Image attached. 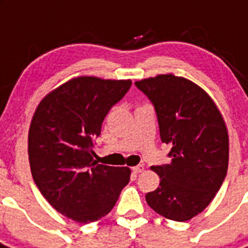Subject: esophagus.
<instances>
[{
  "mask_svg": "<svg viewBox=\"0 0 248 248\" xmlns=\"http://www.w3.org/2000/svg\"><path fill=\"white\" fill-rule=\"evenodd\" d=\"M132 169H133V172H134V173H141L143 170H144V166H143V164H139V166L133 167Z\"/></svg>",
  "mask_w": 248,
  "mask_h": 248,
  "instance_id": "esophagus-1",
  "label": "esophagus"
}]
</instances>
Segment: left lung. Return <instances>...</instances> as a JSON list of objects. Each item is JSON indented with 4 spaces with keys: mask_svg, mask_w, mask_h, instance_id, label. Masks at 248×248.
I'll use <instances>...</instances> for the list:
<instances>
[{
    "mask_svg": "<svg viewBox=\"0 0 248 248\" xmlns=\"http://www.w3.org/2000/svg\"><path fill=\"white\" fill-rule=\"evenodd\" d=\"M154 104L160 139L172 145L169 164L152 167L159 187L145 196L150 208L173 221L200 215L216 197L228 168V130L213 99L174 74L135 81Z\"/></svg>",
    "mask_w": 248,
    "mask_h": 248,
    "instance_id": "obj_1",
    "label": "left lung"
}]
</instances>
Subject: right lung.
I'll return each mask as SVG.
<instances>
[{"mask_svg": "<svg viewBox=\"0 0 248 248\" xmlns=\"http://www.w3.org/2000/svg\"><path fill=\"white\" fill-rule=\"evenodd\" d=\"M130 85L132 80L73 78L48 93L31 119L33 181L59 213L79 223L108 215L130 179L128 167L104 166L93 158L104 118Z\"/></svg>", "mask_w": 248, "mask_h": 248, "instance_id": "right-lung-1", "label": "right lung"}]
</instances>
